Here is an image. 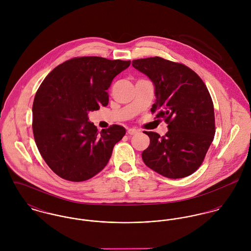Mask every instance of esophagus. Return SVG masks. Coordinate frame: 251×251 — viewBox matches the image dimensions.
Returning <instances> with one entry per match:
<instances>
[{"mask_svg":"<svg viewBox=\"0 0 251 251\" xmlns=\"http://www.w3.org/2000/svg\"><path fill=\"white\" fill-rule=\"evenodd\" d=\"M127 133H128L129 135H136V134L138 133V130L135 129V128H128V129H127Z\"/></svg>","mask_w":251,"mask_h":251,"instance_id":"obj_1","label":"esophagus"}]
</instances>
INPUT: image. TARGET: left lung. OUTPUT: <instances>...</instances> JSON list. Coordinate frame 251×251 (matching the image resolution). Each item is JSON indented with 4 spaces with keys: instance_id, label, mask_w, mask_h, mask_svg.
Here are the masks:
<instances>
[{
    "instance_id": "1",
    "label": "left lung",
    "mask_w": 251,
    "mask_h": 251,
    "mask_svg": "<svg viewBox=\"0 0 251 251\" xmlns=\"http://www.w3.org/2000/svg\"><path fill=\"white\" fill-rule=\"evenodd\" d=\"M132 66L154 86L156 100L151 112L168 124L162 137L144 131L150 137L142 152L144 163L170 179L191 175L202 164L215 137L214 103L206 85L186 66L160 57L133 60Z\"/></svg>"
}]
</instances>
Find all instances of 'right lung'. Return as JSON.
I'll use <instances>...</instances> for the list:
<instances>
[{
	"mask_svg": "<svg viewBox=\"0 0 251 251\" xmlns=\"http://www.w3.org/2000/svg\"><path fill=\"white\" fill-rule=\"evenodd\" d=\"M129 65L101 57L73 58L39 86L33 104L34 137L42 158L59 177L83 181L106 166L126 129L113 125L99 131L88 113L107 105L113 79Z\"/></svg>",
	"mask_w": 251,
	"mask_h": 251,
	"instance_id": "obj_1",
	"label": "right lung"
}]
</instances>
